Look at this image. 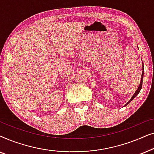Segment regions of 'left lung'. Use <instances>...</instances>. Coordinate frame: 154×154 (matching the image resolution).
<instances>
[{
  "mask_svg": "<svg viewBox=\"0 0 154 154\" xmlns=\"http://www.w3.org/2000/svg\"><path fill=\"white\" fill-rule=\"evenodd\" d=\"M142 64H143V71H142V79H141V82H140V85H139V87H138V88H137V90H136V92H134V94L133 95H132V97H131V99H130V100L128 101V102L126 103V104H125V106H127V105L129 104V103L131 102V101L133 100V99L137 95V94H139V92H140V90H141V89H142V82H143V76H144V64H143L142 63Z\"/></svg>",
  "mask_w": 154,
  "mask_h": 154,
  "instance_id": "1",
  "label": "left lung"
}]
</instances>
